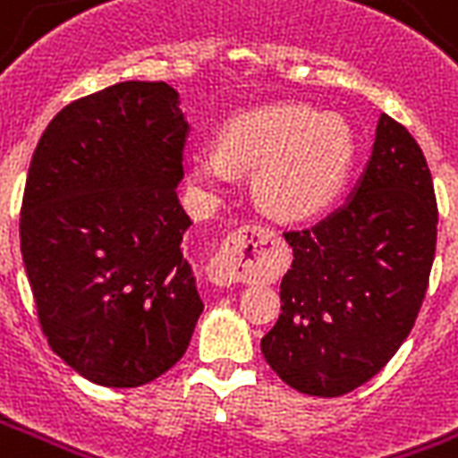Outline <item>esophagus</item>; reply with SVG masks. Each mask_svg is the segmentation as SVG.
Instances as JSON below:
<instances>
[{
	"label": "esophagus",
	"instance_id": "obj_1",
	"mask_svg": "<svg viewBox=\"0 0 458 458\" xmlns=\"http://www.w3.org/2000/svg\"><path fill=\"white\" fill-rule=\"evenodd\" d=\"M259 233H264L261 225H242L225 237L221 252L208 264V278L216 285H233L242 281L247 274V247L252 244V237Z\"/></svg>",
	"mask_w": 458,
	"mask_h": 458
}]
</instances>
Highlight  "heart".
<instances>
[{
	"label": "heart",
	"mask_w": 458,
	"mask_h": 458,
	"mask_svg": "<svg viewBox=\"0 0 458 458\" xmlns=\"http://www.w3.org/2000/svg\"><path fill=\"white\" fill-rule=\"evenodd\" d=\"M353 153V131L338 114L274 103L223 122L218 151H190L184 170L204 194L228 190L235 170H254L252 191L261 211L278 221H305L336 199Z\"/></svg>",
	"instance_id": "heart-1"
}]
</instances>
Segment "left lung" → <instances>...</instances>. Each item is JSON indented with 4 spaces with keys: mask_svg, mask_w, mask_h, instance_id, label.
<instances>
[{
    "mask_svg": "<svg viewBox=\"0 0 458 458\" xmlns=\"http://www.w3.org/2000/svg\"><path fill=\"white\" fill-rule=\"evenodd\" d=\"M284 235L293 264L261 353L298 392H353L411 334L435 259V187L408 129L382 114L351 199L314 228Z\"/></svg>",
    "mask_w": 458,
    "mask_h": 458,
    "instance_id": "left-lung-1",
    "label": "left lung"
}]
</instances>
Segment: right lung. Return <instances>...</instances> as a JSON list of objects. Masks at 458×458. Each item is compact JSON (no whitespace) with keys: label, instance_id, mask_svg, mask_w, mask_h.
Here are the masks:
<instances>
[{"label":"right lung","instance_id":"obj_1","mask_svg":"<svg viewBox=\"0 0 458 458\" xmlns=\"http://www.w3.org/2000/svg\"><path fill=\"white\" fill-rule=\"evenodd\" d=\"M190 124L163 81L79 98L38 141L21 254L47 344L100 386H141L190 345L204 302L177 199Z\"/></svg>","mask_w":458,"mask_h":458}]
</instances>
